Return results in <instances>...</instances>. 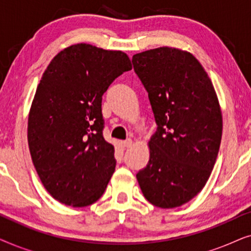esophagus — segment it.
I'll list each match as a JSON object with an SVG mask.
<instances>
[{
  "label": "esophagus",
  "instance_id": "obj_1",
  "mask_svg": "<svg viewBox=\"0 0 251 251\" xmlns=\"http://www.w3.org/2000/svg\"><path fill=\"white\" fill-rule=\"evenodd\" d=\"M121 145L123 147H130L132 145V140L131 139H126V140H123V142H121Z\"/></svg>",
  "mask_w": 251,
  "mask_h": 251
}]
</instances>
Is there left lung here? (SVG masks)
Instances as JSON below:
<instances>
[{
	"instance_id": "1",
	"label": "left lung",
	"mask_w": 251,
	"mask_h": 251,
	"mask_svg": "<svg viewBox=\"0 0 251 251\" xmlns=\"http://www.w3.org/2000/svg\"><path fill=\"white\" fill-rule=\"evenodd\" d=\"M132 64L157 125L149 163L137 180L155 207H180L200 193L217 159L223 131L217 94L202 65L185 50L143 51L133 54Z\"/></svg>"
}]
</instances>
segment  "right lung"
<instances>
[{
  "label": "right lung",
  "mask_w": 251,
  "mask_h": 251,
  "mask_svg": "<svg viewBox=\"0 0 251 251\" xmlns=\"http://www.w3.org/2000/svg\"><path fill=\"white\" fill-rule=\"evenodd\" d=\"M131 67L122 51L77 43L56 54L44 71L27 139L36 173L54 200L80 208L104 194L116 161L114 146L102 137L101 97Z\"/></svg>",
  "instance_id": "right-lung-1"
}]
</instances>
